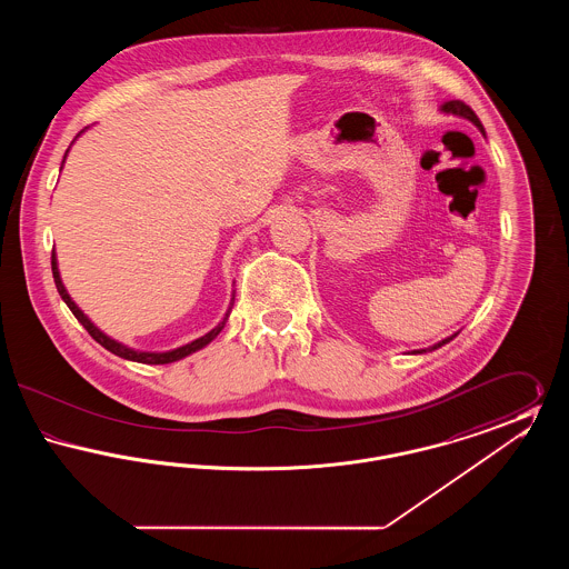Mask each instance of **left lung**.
<instances>
[{"label":"left lung","instance_id":"1","mask_svg":"<svg viewBox=\"0 0 569 569\" xmlns=\"http://www.w3.org/2000/svg\"><path fill=\"white\" fill-rule=\"evenodd\" d=\"M441 112H446V114H455V117H460V119H467V121H471L482 134H485V126L480 123V119H478V114L473 112V110L469 109L465 102H460V100H448V102H443L441 104ZM460 332V330H459ZM459 332H455V335H450V337H446V339H441V341H437L435 346L431 348H425V350H413L411 353H427L433 352L437 348H441V346H446V343H450Z\"/></svg>","mask_w":569,"mask_h":569}]
</instances>
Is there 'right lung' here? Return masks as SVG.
I'll return each instance as SVG.
<instances>
[{"label":"right lung","mask_w":569,"mask_h":569,"mask_svg":"<svg viewBox=\"0 0 569 569\" xmlns=\"http://www.w3.org/2000/svg\"><path fill=\"white\" fill-rule=\"evenodd\" d=\"M87 130V128H84ZM82 130V132H84ZM79 132L77 138L82 134ZM77 138L72 140V142H77ZM70 151V149H68ZM68 151H66V156H63V162H66V158H68ZM63 162H61V168H63ZM59 168V170H61ZM51 264H53V279L54 286H57V292H59V297L63 298V302L70 307V311L74 313V318L84 326V330L102 346V348H107L109 352L114 353V356H119V358H126V360H132V362H142V365H168V362H177V360H183L186 356H190V353L198 352V350H202V348H207L213 339H216L217 335L223 330V326L228 322V318H230V311H232V305H234V295H237V290H232V298H230V305H228V309H226V313H223V318H221V322L216 326V328H211L207 335H202V337H198V339H193L190 343H186V346H181V348H174V350H166V352H144V350H134V348H130V346H126V343H121V341H117V339H112L109 337L107 332H102L98 326L93 325L84 313H82L81 307L72 300V297L68 295V290H66V286H63V281H61V274H59V264H57V253H54L53 249V258H51Z\"/></svg>","instance_id":"right-lung-1"}]
</instances>
